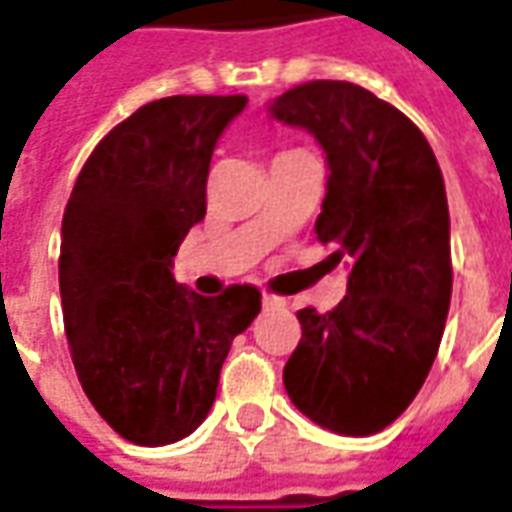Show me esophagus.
<instances>
[{
	"label": "esophagus",
	"instance_id": "34e87169",
	"mask_svg": "<svg viewBox=\"0 0 512 512\" xmlns=\"http://www.w3.org/2000/svg\"><path fill=\"white\" fill-rule=\"evenodd\" d=\"M288 307V301L279 299V296H263V310H285Z\"/></svg>",
	"mask_w": 512,
	"mask_h": 512
}]
</instances>
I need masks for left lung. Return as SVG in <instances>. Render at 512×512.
Listing matches in <instances>:
<instances>
[{
    "label": "left lung",
    "mask_w": 512,
    "mask_h": 512,
    "mask_svg": "<svg viewBox=\"0 0 512 512\" xmlns=\"http://www.w3.org/2000/svg\"><path fill=\"white\" fill-rule=\"evenodd\" d=\"M268 115L326 153L315 222L348 266L332 312L299 310L282 381L293 406L340 436L392 425L425 384L450 310V211L439 161L411 120L351 82L299 84Z\"/></svg>",
    "instance_id": "left-lung-1"
}]
</instances>
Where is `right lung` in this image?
Segmentation results:
<instances>
[{
	"instance_id": "add662e5",
	"label": "right lung",
	"mask_w": 512,
	"mask_h": 512,
	"mask_svg": "<svg viewBox=\"0 0 512 512\" xmlns=\"http://www.w3.org/2000/svg\"><path fill=\"white\" fill-rule=\"evenodd\" d=\"M246 95H172L98 142L62 216L60 296L73 367L95 411L142 447L208 417L227 351L260 312L252 285L200 296L172 260L205 216L213 147Z\"/></svg>"
}]
</instances>
